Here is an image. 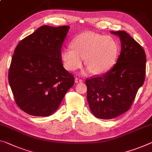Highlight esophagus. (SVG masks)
Returning <instances> with one entry per match:
<instances>
[{"mask_svg":"<svg viewBox=\"0 0 152 152\" xmlns=\"http://www.w3.org/2000/svg\"><path fill=\"white\" fill-rule=\"evenodd\" d=\"M74 81H75V83H83V80H81V79H80L79 78H76L75 80H74Z\"/></svg>","mask_w":152,"mask_h":152,"instance_id":"1","label":"esophagus"}]
</instances>
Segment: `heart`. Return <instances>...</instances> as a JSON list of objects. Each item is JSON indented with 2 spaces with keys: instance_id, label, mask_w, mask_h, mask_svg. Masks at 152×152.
<instances>
[{
  "instance_id": "heart-1",
  "label": "heart",
  "mask_w": 152,
  "mask_h": 152,
  "mask_svg": "<svg viewBox=\"0 0 152 152\" xmlns=\"http://www.w3.org/2000/svg\"><path fill=\"white\" fill-rule=\"evenodd\" d=\"M118 52V43L113 37L85 32L72 40L71 47L62 50L61 59L67 70L75 71L82 66L85 58L88 67L83 74L93 70L96 74H102L114 66Z\"/></svg>"
}]
</instances>
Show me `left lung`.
Listing matches in <instances>:
<instances>
[{"mask_svg":"<svg viewBox=\"0 0 152 152\" xmlns=\"http://www.w3.org/2000/svg\"><path fill=\"white\" fill-rule=\"evenodd\" d=\"M111 33L121 42L116 64L103 75L85 81L89 107L100 119H112L127 112L145 76L146 55L141 46L124 31Z\"/></svg>","mask_w":152,"mask_h":152,"instance_id":"1","label":"left lung"}]
</instances>
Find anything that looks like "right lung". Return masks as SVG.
<instances>
[{
  "mask_svg": "<svg viewBox=\"0 0 152 152\" xmlns=\"http://www.w3.org/2000/svg\"><path fill=\"white\" fill-rule=\"evenodd\" d=\"M69 29L67 26H42L17 45L9 83L17 105L28 114L49 116L74 85V76L61 59Z\"/></svg>",
  "mask_w": 152,
  "mask_h": 152,
  "instance_id": "add662e5",
  "label": "right lung"
}]
</instances>
